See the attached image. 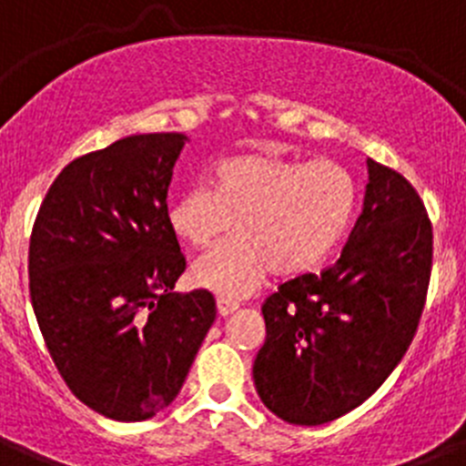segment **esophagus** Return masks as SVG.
<instances>
[{
	"instance_id": "1",
	"label": "esophagus",
	"mask_w": 466,
	"mask_h": 466,
	"mask_svg": "<svg viewBox=\"0 0 466 466\" xmlns=\"http://www.w3.org/2000/svg\"><path fill=\"white\" fill-rule=\"evenodd\" d=\"M238 303L236 299H228V296H219L217 299V312H219V317H228L230 312H236L238 310Z\"/></svg>"
}]
</instances>
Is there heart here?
<instances>
[{"label":"heart","instance_id":"1","mask_svg":"<svg viewBox=\"0 0 466 466\" xmlns=\"http://www.w3.org/2000/svg\"><path fill=\"white\" fill-rule=\"evenodd\" d=\"M357 182L333 160L242 154L221 160L208 187H191L167 205L179 242L203 252L236 224L238 236L193 263L191 279L228 299L252 294L275 268L310 273L348 233Z\"/></svg>","mask_w":466,"mask_h":466}]
</instances>
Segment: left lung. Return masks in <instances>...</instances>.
Segmentation results:
<instances>
[{
  "label": "left lung",
  "mask_w": 466,
  "mask_h": 466,
  "mask_svg": "<svg viewBox=\"0 0 466 466\" xmlns=\"http://www.w3.org/2000/svg\"><path fill=\"white\" fill-rule=\"evenodd\" d=\"M364 208L340 258L279 284L263 303L254 385L289 425H324L376 392L425 308L431 221L406 177L366 160Z\"/></svg>",
  "instance_id": "left-lung-1"
}]
</instances>
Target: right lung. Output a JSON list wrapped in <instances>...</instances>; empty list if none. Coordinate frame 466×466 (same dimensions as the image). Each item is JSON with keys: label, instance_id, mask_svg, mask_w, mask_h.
Returning a JSON list of instances; mask_svg holds the SVG:
<instances>
[{"label": "right lung", "instance_id": "right-lung-1", "mask_svg": "<svg viewBox=\"0 0 466 466\" xmlns=\"http://www.w3.org/2000/svg\"><path fill=\"white\" fill-rule=\"evenodd\" d=\"M187 135H130L72 160L30 238V296L57 371L95 413L154 418L182 390L217 306L187 268L167 187Z\"/></svg>", "mask_w": 466, "mask_h": 466}]
</instances>
